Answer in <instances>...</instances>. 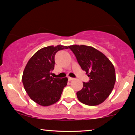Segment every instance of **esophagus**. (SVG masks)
Masks as SVG:
<instances>
[{
	"mask_svg": "<svg viewBox=\"0 0 135 135\" xmlns=\"http://www.w3.org/2000/svg\"><path fill=\"white\" fill-rule=\"evenodd\" d=\"M74 78H72V77H68V80H69V81H71V80H74Z\"/></svg>",
	"mask_w": 135,
	"mask_h": 135,
	"instance_id": "obj_1",
	"label": "esophagus"
}]
</instances>
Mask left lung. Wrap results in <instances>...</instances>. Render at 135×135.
<instances>
[{
	"instance_id": "left-lung-1",
	"label": "left lung",
	"mask_w": 135,
	"mask_h": 135,
	"mask_svg": "<svg viewBox=\"0 0 135 135\" xmlns=\"http://www.w3.org/2000/svg\"><path fill=\"white\" fill-rule=\"evenodd\" d=\"M81 69L89 77L77 92L78 100L85 105L94 106L103 103L112 92L115 83V71L107 57L95 48L85 45L69 46Z\"/></svg>"
}]
</instances>
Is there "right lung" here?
Wrapping results in <instances>:
<instances>
[{"label": "right lung", "mask_w": 135, "mask_h": 135, "mask_svg": "<svg viewBox=\"0 0 135 135\" xmlns=\"http://www.w3.org/2000/svg\"><path fill=\"white\" fill-rule=\"evenodd\" d=\"M67 46H50L39 49L31 57L23 73L22 82L30 98L41 106H49L60 100L68 79L54 78L55 56Z\"/></svg>", "instance_id": "1"}]
</instances>
